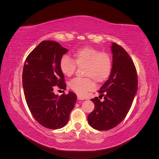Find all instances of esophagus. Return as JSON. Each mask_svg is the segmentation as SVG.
I'll return each mask as SVG.
<instances>
[{"label": "esophagus", "instance_id": "34e87169", "mask_svg": "<svg viewBox=\"0 0 159 159\" xmlns=\"http://www.w3.org/2000/svg\"><path fill=\"white\" fill-rule=\"evenodd\" d=\"M77 99H78V100H84V99H85L84 98H83V97H81V96H80V95H77Z\"/></svg>", "mask_w": 159, "mask_h": 159}]
</instances>
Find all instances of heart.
<instances>
[{"instance_id":"heart-1","label":"heart","mask_w":159,"mask_h":159,"mask_svg":"<svg viewBox=\"0 0 159 159\" xmlns=\"http://www.w3.org/2000/svg\"><path fill=\"white\" fill-rule=\"evenodd\" d=\"M73 59L64 56L60 60V68L64 75L71 77L75 71V64L78 67H85L84 75L87 78H75L70 83V88L81 96L95 89L94 80L98 83H102L109 78L111 71L110 56L93 47L85 46L77 50L73 54Z\"/></svg>"}]
</instances>
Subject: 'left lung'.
I'll use <instances>...</instances> for the list:
<instances>
[{
	"label": "left lung",
	"mask_w": 159,
	"mask_h": 159,
	"mask_svg": "<svg viewBox=\"0 0 159 159\" xmlns=\"http://www.w3.org/2000/svg\"><path fill=\"white\" fill-rule=\"evenodd\" d=\"M112 68L109 79L101 87L98 98L91 99L95 105L88 117L91 127L107 131L125 118L137 92V74L133 61L123 48L112 43Z\"/></svg>",
	"instance_id": "obj_1"
}]
</instances>
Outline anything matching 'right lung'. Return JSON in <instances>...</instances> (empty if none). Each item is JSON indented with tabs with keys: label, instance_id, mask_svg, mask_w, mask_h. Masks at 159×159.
<instances>
[{
	"label": "right lung",
	"instance_id": "right-lung-1",
	"mask_svg": "<svg viewBox=\"0 0 159 159\" xmlns=\"http://www.w3.org/2000/svg\"><path fill=\"white\" fill-rule=\"evenodd\" d=\"M68 52L56 42L42 41L24 65L22 85L28 107L36 121L48 129L64 127L76 102V95L71 91L60 97L54 93L56 85L66 89L60 61Z\"/></svg>",
	"mask_w": 159,
	"mask_h": 159
}]
</instances>
